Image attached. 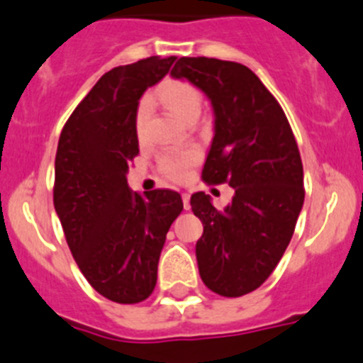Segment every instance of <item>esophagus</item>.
<instances>
[{"mask_svg": "<svg viewBox=\"0 0 363 363\" xmlns=\"http://www.w3.org/2000/svg\"><path fill=\"white\" fill-rule=\"evenodd\" d=\"M182 204L184 210H190V194H182Z\"/></svg>", "mask_w": 363, "mask_h": 363, "instance_id": "obj_1", "label": "esophagus"}]
</instances>
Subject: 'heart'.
Instances as JSON below:
<instances>
[{
  "mask_svg": "<svg viewBox=\"0 0 363 363\" xmlns=\"http://www.w3.org/2000/svg\"><path fill=\"white\" fill-rule=\"evenodd\" d=\"M172 115H175L179 121H195L201 115L203 109V94L195 86L188 82H166L164 86L153 94ZM151 113L150 99L140 100L135 113V131L137 137L143 138L146 133L147 118ZM201 153L197 147H179V150L164 151L159 157V169L164 177L172 181H182L188 175L191 166L199 162Z\"/></svg>",
  "mask_w": 363,
  "mask_h": 363,
  "instance_id": "1",
  "label": "heart"
}]
</instances>
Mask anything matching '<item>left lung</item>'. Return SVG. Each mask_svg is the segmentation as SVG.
Here are the masks:
<instances>
[{
	"instance_id": "left-lung-1",
	"label": "left lung",
	"mask_w": 363,
	"mask_h": 363,
	"mask_svg": "<svg viewBox=\"0 0 363 363\" xmlns=\"http://www.w3.org/2000/svg\"><path fill=\"white\" fill-rule=\"evenodd\" d=\"M172 77L212 102L203 181L228 182L235 191L223 212L204 191L191 195L204 226L195 245L201 279L216 294L239 298L263 285L294 234L305 199L298 144L281 106L247 65L182 56Z\"/></svg>"
}]
</instances>
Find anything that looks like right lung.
Returning <instances> with one entry per match:
<instances>
[{
    "instance_id": "1",
    "label": "right lung",
    "mask_w": 363,
    "mask_h": 363,
    "mask_svg": "<svg viewBox=\"0 0 363 363\" xmlns=\"http://www.w3.org/2000/svg\"><path fill=\"white\" fill-rule=\"evenodd\" d=\"M175 56H151L106 72L65 122L55 160V208L78 269L116 303H140L157 285L166 234L182 199L173 190L131 191L138 155L135 113Z\"/></svg>"
}]
</instances>
